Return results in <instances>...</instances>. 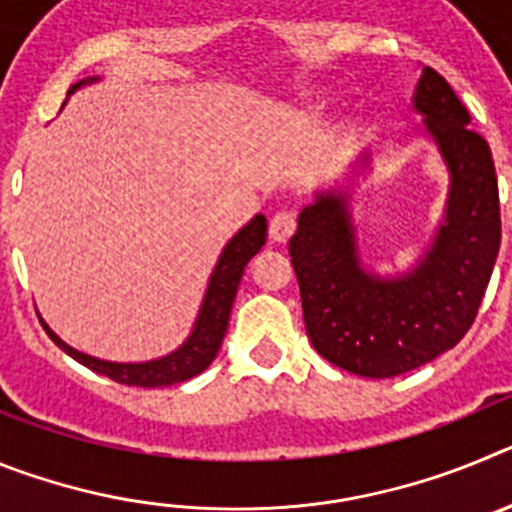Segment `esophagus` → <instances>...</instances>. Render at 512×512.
<instances>
[{
    "mask_svg": "<svg viewBox=\"0 0 512 512\" xmlns=\"http://www.w3.org/2000/svg\"><path fill=\"white\" fill-rule=\"evenodd\" d=\"M295 212L282 210L269 220V235L274 243H287L289 235L295 233Z\"/></svg>",
    "mask_w": 512,
    "mask_h": 512,
    "instance_id": "esophagus-1",
    "label": "esophagus"
}]
</instances>
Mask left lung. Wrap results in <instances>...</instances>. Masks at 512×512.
Listing matches in <instances>:
<instances>
[{"instance_id":"left-lung-1","label":"left lung","mask_w":512,"mask_h":512,"mask_svg":"<svg viewBox=\"0 0 512 512\" xmlns=\"http://www.w3.org/2000/svg\"><path fill=\"white\" fill-rule=\"evenodd\" d=\"M425 138L449 174L443 215L413 269H366L351 200L372 171L364 151L346 184L318 189L289 238L307 338L351 374L387 379L413 372L464 338L500 251V197L490 146L469 125L449 81L425 66L413 94Z\"/></svg>"}]
</instances>
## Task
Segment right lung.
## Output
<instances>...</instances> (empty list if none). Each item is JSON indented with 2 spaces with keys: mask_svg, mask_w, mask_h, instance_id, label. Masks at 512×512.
<instances>
[{
  "mask_svg": "<svg viewBox=\"0 0 512 512\" xmlns=\"http://www.w3.org/2000/svg\"><path fill=\"white\" fill-rule=\"evenodd\" d=\"M94 81H99V76L81 79L79 84H74V87L69 89V94H74L76 89L81 87H87V84H94ZM264 243L266 217L256 215L253 220H248L228 243H225L223 253H220V259H217L215 269H212L210 274V282H207L200 312H197V318H194L189 336L184 338L182 346L174 348L171 354L158 356V359L128 361V364H125V361L97 359V356L76 351L74 346L61 341L43 318H40V323H43L45 333L51 336V341L56 343L61 351H66L71 359H76L79 364L92 369V372L115 379V382L128 384V387H171V384L187 382V379L205 372L207 366L215 361L217 351L223 346L225 330H228L230 310H233V300L235 292H238V284H241L243 269H246L248 261L261 251Z\"/></svg>",
  "mask_w": 512,
  "mask_h": 512,
  "instance_id": "add662e5",
  "label": "right lung"
}]
</instances>
